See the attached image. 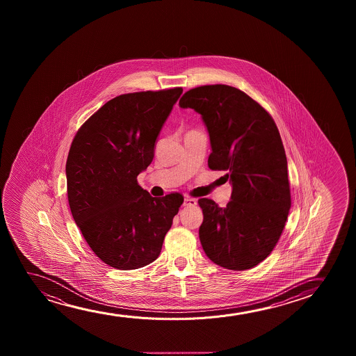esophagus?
<instances>
[{"label": "esophagus", "mask_w": 356, "mask_h": 356, "mask_svg": "<svg viewBox=\"0 0 356 356\" xmlns=\"http://www.w3.org/2000/svg\"><path fill=\"white\" fill-rule=\"evenodd\" d=\"M197 205V200L191 198V197H186L184 200V207H195Z\"/></svg>", "instance_id": "34e87169"}]
</instances>
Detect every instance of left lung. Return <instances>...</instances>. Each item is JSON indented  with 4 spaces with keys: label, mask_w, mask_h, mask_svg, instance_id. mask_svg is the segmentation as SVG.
Segmentation results:
<instances>
[{
    "label": "left lung",
    "mask_w": 356,
    "mask_h": 356,
    "mask_svg": "<svg viewBox=\"0 0 356 356\" xmlns=\"http://www.w3.org/2000/svg\"><path fill=\"white\" fill-rule=\"evenodd\" d=\"M181 108L200 113L208 129L211 170L226 172L231 200L220 208L200 198V239L221 268L243 271L273 252L291 208L287 158L273 117L247 93L229 85L191 88Z\"/></svg>",
    "instance_id": "obj_1"
}]
</instances>
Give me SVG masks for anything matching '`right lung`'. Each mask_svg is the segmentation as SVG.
Returning a JSON list of instances; mask_svg holds the SVG:
<instances>
[{
    "label": "right lung",
    "instance_id": "1",
    "mask_svg": "<svg viewBox=\"0 0 356 356\" xmlns=\"http://www.w3.org/2000/svg\"><path fill=\"white\" fill-rule=\"evenodd\" d=\"M182 88L125 93L108 101L79 129L65 165L75 224L93 253L112 268L154 261L184 197H152L137 182Z\"/></svg>",
    "mask_w": 356,
    "mask_h": 356
}]
</instances>
